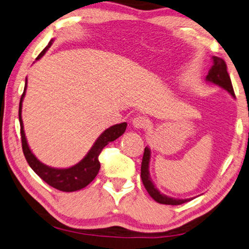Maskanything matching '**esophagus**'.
<instances>
[{"label":"esophagus","instance_id":"obj_1","mask_svg":"<svg viewBox=\"0 0 249 249\" xmlns=\"http://www.w3.org/2000/svg\"><path fill=\"white\" fill-rule=\"evenodd\" d=\"M148 124V120L142 116H137L132 119V125L137 129H143Z\"/></svg>","mask_w":249,"mask_h":249}]
</instances>
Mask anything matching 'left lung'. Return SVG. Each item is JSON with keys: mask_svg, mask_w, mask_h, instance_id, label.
I'll return each instance as SVG.
<instances>
[{"mask_svg": "<svg viewBox=\"0 0 249 249\" xmlns=\"http://www.w3.org/2000/svg\"><path fill=\"white\" fill-rule=\"evenodd\" d=\"M213 66L208 71V74L206 76V81L212 82L213 85H217L223 88L226 91H228L232 97H235L234 89H232V85L229 78V74L227 72V66L226 62L223 59L218 58V56H213ZM149 161H150V149L148 147L144 148L142 162H141V180L147 189L148 194L154 198V199L159 202V204L163 205H181L185 202L189 201L190 199H176V198L168 197L166 195L160 194V191L156 188L154 183H152L150 176H149Z\"/></svg>", "mask_w": 249, "mask_h": 249, "instance_id": "obj_1", "label": "left lung"}]
</instances>
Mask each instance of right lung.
Masks as SVG:
<instances>
[{
  "label": "right lung",
  "instance_id": "obj_1",
  "mask_svg": "<svg viewBox=\"0 0 249 249\" xmlns=\"http://www.w3.org/2000/svg\"><path fill=\"white\" fill-rule=\"evenodd\" d=\"M53 40L49 42L43 51H42L36 60H39L41 56L47 52V50L52 45ZM26 90V80H25V87L24 91H23L21 100H20V107H18V120H20V127H21V141H22V149L23 154L28 161L29 166L32 168L34 173H36L39 177L44 180L45 182L50 185L53 188L61 190V191H75L85 188L89 183L93 180L95 176L98 175L99 169H100V162H99V155L101 154L102 149L105 148L107 144L111 141L116 140L119 138L122 133L125 131L127 128V124L122 122L119 124H114L112 127L108 128L101 133V136L98 138L95 141L92 148L90 149L87 156L83 158L79 163L74 164L70 168H66V169H58V168L49 167L47 164L42 163L36 156L32 154L30 150L29 144L26 142V138L24 133V129H23V121H22V102L23 98L25 95Z\"/></svg>",
  "mask_w": 249,
  "mask_h": 249
}]
</instances>
